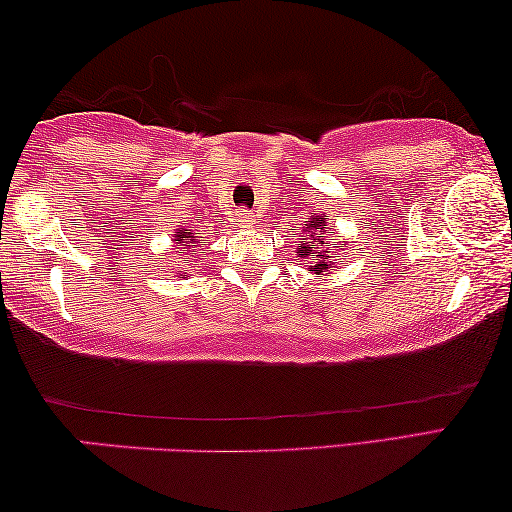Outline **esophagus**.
<instances>
[{"instance_id": "34e87169", "label": "esophagus", "mask_w": 512, "mask_h": 512, "mask_svg": "<svg viewBox=\"0 0 512 512\" xmlns=\"http://www.w3.org/2000/svg\"><path fill=\"white\" fill-rule=\"evenodd\" d=\"M237 221H240V223H242V226H244V228H247V226H249V223H251V216H249L247 212H237Z\"/></svg>"}]
</instances>
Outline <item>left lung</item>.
<instances>
[{
    "label": "left lung",
    "mask_w": 512,
    "mask_h": 512,
    "mask_svg": "<svg viewBox=\"0 0 512 512\" xmlns=\"http://www.w3.org/2000/svg\"><path fill=\"white\" fill-rule=\"evenodd\" d=\"M305 237H303V244H300V249L296 254L300 258H307V263H310V270L314 275H324L331 268H335V256L331 254V244L326 242V219H321V216H314L312 221H305Z\"/></svg>",
    "instance_id": "1"
}]
</instances>
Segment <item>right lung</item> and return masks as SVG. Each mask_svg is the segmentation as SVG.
<instances>
[{"instance_id": "right-lung-1", "label": "right lung", "mask_w": 512, "mask_h": 512, "mask_svg": "<svg viewBox=\"0 0 512 512\" xmlns=\"http://www.w3.org/2000/svg\"><path fill=\"white\" fill-rule=\"evenodd\" d=\"M174 244H177L179 256H188L195 247H198V242H195V235L186 233V230H179V233L174 235Z\"/></svg>"}]
</instances>
